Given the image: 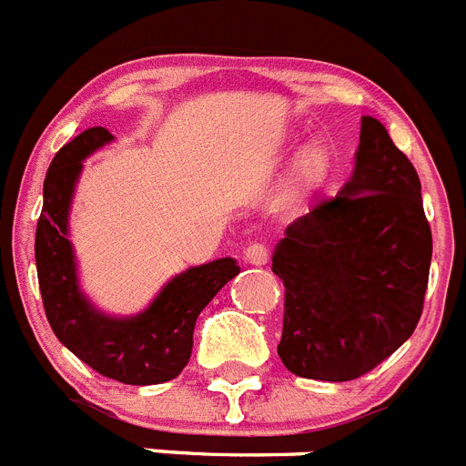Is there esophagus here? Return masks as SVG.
Wrapping results in <instances>:
<instances>
[{
    "mask_svg": "<svg viewBox=\"0 0 466 466\" xmlns=\"http://www.w3.org/2000/svg\"><path fill=\"white\" fill-rule=\"evenodd\" d=\"M244 260L248 265H265L269 260V248L263 244H251L244 248Z\"/></svg>",
    "mask_w": 466,
    "mask_h": 466,
    "instance_id": "obj_1",
    "label": "esophagus"
}]
</instances>
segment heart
Returning <instances> with one entry per match:
<instances>
[{
    "label": "heart",
    "mask_w": 466,
    "mask_h": 466,
    "mask_svg": "<svg viewBox=\"0 0 466 466\" xmlns=\"http://www.w3.org/2000/svg\"><path fill=\"white\" fill-rule=\"evenodd\" d=\"M331 170H334V154H331L329 144L319 142V139L310 142L293 158L284 198L293 203L310 197L312 191L322 189L329 182Z\"/></svg>",
    "instance_id": "b5f03b06"
}]
</instances>
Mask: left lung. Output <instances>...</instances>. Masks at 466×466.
<instances>
[{
    "mask_svg": "<svg viewBox=\"0 0 466 466\" xmlns=\"http://www.w3.org/2000/svg\"><path fill=\"white\" fill-rule=\"evenodd\" d=\"M431 251L420 175L365 116L353 177L293 220L272 256L284 281V367L350 381L396 353L421 318Z\"/></svg>",
    "mask_w": 466,
    "mask_h": 466,
    "instance_id": "8db88e82",
    "label": "left lung"
}]
</instances>
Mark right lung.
Returning a JSON list of instances; mask_svg holds the SVG:
<instances>
[{
    "label": "right lung",
    "instance_id": "add662e5",
    "mask_svg": "<svg viewBox=\"0 0 466 466\" xmlns=\"http://www.w3.org/2000/svg\"><path fill=\"white\" fill-rule=\"evenodd\" d=\"M111 139L106 127H89L66 144L46 170L45 203L35 232L42 303L58 341L85 365L123 384H163L187 367L197 318L215 293L239 275V265L234 258H218L189 268L167 281L147 310L132 318H108L96 310L77 284L68 213L82 160Z\"/></svg>",
    "mask_w": 466,
    "mask_h": 466
}]
</instances>
